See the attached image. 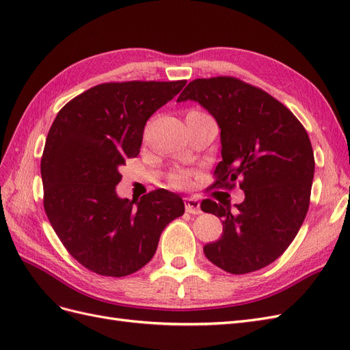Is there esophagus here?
<instances>
[{"mask_svg": "<svg viewBox=\"0 0 350 350\" xmlns=\"http://www.w3.org/2000/svg\"><path fill=\"white\" fill-rule=\"evenodd\" d=\"M185 210L189 215H200L201 208H200V201L196 197H188L185 198Z\"/></svg>", "mask_w": 350, "mask_h": 350, "instance_id": "1", "label": "esophagus"}]
</instances>
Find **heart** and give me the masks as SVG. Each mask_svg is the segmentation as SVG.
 Here are the masks:
<instances>
[{
	"instance_id": "1",
	"label": "heart",
	"mask_w": 350,
	"mask_h": 350,
	"mask_svg": "<svg viewBox=\"0 0 350 350\" xmlns=\"http://www.w3.org/2000/svg\"><path fill=\"white\" fill-rule=\"evenodd\" d=\"M187 115L191 116V115H207V113L201 112V111H198V109H191V111H188ZM185 183H187V176H185L184 174H175V175L172 176V184H174V185H184Z\"/></svg>"
}]
</instances>
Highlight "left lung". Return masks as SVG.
<instances>
[{
    "instance_id": "8db88e82",
    "label": "left lung",
    "mask_w": 350,
    "mask_h": 350,
    "mask_svg": "<svg viewBox=\"0 0 350 350\" xmlns=\"http://www.w3.org/2000/svg\"><path fill=\"white\" fill-rule=\"evenodd\" d=\"M194 100L220 129L221 161L215 185L239 179L245 200H203L201 210L221 217L224 235L204 247L206 257L232 274L260 270L291 245L310 207L314 152L304 125L267 92L235 77L193 80L176 102Z\"/></svg>"
}]
</instances>
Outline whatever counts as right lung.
<instances>
[{"label":"right lung","instance_id":"1","mask_svg":"<svg viewBox=\"0 0 350 350\" xmlns=\"http://www.w3.org/2000/svg\"><path fill=\"white\" fill-rule=\"evenodd\" d=\"M178 81L98 84L52 122L40 161L44 207L62 245L84 267L122 278L154 256L184 201L163 188L137 200L115 187L126 157L140 153L146 121L185 86Z\"/></svg>","mask_w":350,"mask_h":350}]
</instances>
